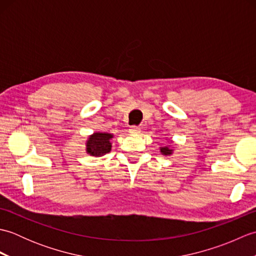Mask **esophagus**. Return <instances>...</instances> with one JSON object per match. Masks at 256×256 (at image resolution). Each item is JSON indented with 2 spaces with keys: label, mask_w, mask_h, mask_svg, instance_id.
Wrapping results in <instances>:
<instances>
[{
  "label": "esophagus",
  "mask_w": 256,
  "mask_h": 256,
  "mask_svg": "<svg viewBox=\"0 0 256 256\" xmlns=\"http://www.w3.org/2000/svg\"><path fill=\"white\" fill-rule=\"evenodd\" d=\"M130 133L138 134V133H140V128L138 126V125H132V126L130 128Z\"/></svg>",
  "instance_id": "34e87169"
}]
</instances>
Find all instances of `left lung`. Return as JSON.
Wrapping results in <instances>:
<instances>
[{"label": "left lung", "mask_w": 256, "mask_h": 256, "mask_svg": "<svg viewBox=\"0 0 256 256\" xmlns=\"http://www.w3.org/2000/svg\"><path fill=\"white\" fill-rule=\"evenodd\" d=\"M172 150H170L168 148H160V152H162V153L164 154V155H170V154H172Z\"/></svg>", "instance_id": "8db88e82"}]
</instances>
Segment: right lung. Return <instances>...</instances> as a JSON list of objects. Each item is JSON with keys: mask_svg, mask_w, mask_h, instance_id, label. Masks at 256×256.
I'll return each mask as SVG.
<instances>
[{"mask_svg": "<svg viewBox=\"0 0 256 256\" xmlns=\"http://www.w3.org/2000/svg\"><path fill=\"white\" fill-rule=\"evenodd\" d=\"M112 134L108 133H94L89 138L86 142V150L94 156H102L111 150L110 140Z\"/></svg>", "mask_w": 256, "mask_h": 256, "instance_id": "add662e5", "label": "right lung"}]
</instances>
